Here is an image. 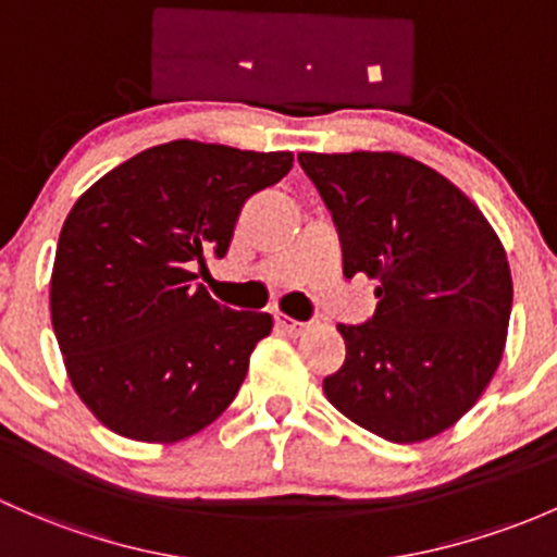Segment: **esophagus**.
<instances>
[{
  "instance_id": "1",
  "label": "esophagus",
  "mask_w": 557,
  "mask_h": 557,
  "mask_svg": "<svg viewBox=\"0 0 557 557\" xmlns=\"http://www.w3.org/2000/svg\"><path fill=\"white\" fill-rule=\"evenodd\" d=\"M274 325H277V331L288 333V336H298V333H304V327H307V323L288 318V314H274Z\"/></svg>"
}]
</instances>
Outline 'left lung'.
<instances>
[{
	"label": "left lung",
	"mask_w": 557,
	"mask_h": 557,
	"mask_svg": "<svg viewBox=\"0 0 557 557\" xmlns=\"http://www.w3.org/2000/svg\"><path fill=\"white\" fill-rule=\"evenodd\" d=\"M298 165L331 210L344 277L376 280V312L338 325L347 357L323 389L392 443H419L475 406L505 349L512 277L485 215L441 173L392 151Z\"/></svg>",
	"instance_id": "obj_1"
}]
</instances>
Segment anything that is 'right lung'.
I'll return each instance as SVG.
<instances>
[{"mask_svg": "<svg viewBox=\"0 0 557 557\" xmlns=\"http://www.w3.org/2000/svg\"><path fill=\"white\" fill-rule=\"evenodd\" d=\"M290 168V151L171 140L74 202L52 267V331L82 403L116 435L184 441L234 400L272 318L213 301L195 269L224 259L248 197Z\"/></svg>", "mask_w": 557, "mask_h": 557, "instance_id": "1", "label": "right lung"}]
</instances>
